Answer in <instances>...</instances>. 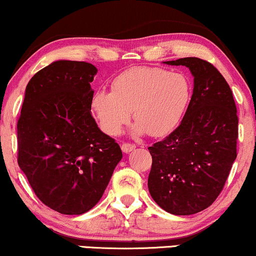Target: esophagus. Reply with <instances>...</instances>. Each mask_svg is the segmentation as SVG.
I'll use <instances>...</instances> for the list:
<instances>
[{
	"instance_id": "1",
	"label": "esophagus",
	"mask_w": 256,
	"mask_h": 256,
	"mask_svg": "<svg viewBox=\"0 0 256 256\" xmlns=\"http://www.w3.org/2000/svg\"><path fill=\"white\" fill-rule=\"evenodd\" d=\"M135 145H133V144H128V142H124V144H122V146H121V148H122V151L124 152V153H129V152H132V151H134L135 150Z\"/></svg>"
}]
</instances>
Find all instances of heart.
Wrapping results in <instances>:
<instances>
[{
  "mask_svg": "<svg viewBox=\"0 0 256 256\" xmlns=\"http://www.w3.org/2000/svg\"><path fill=\"white\" fill-rule=\"evenodd\" d=\"M190 99L184 75L156 67H136L122 72L111 81V92L98 90L91 110L106 134L117 135L129 121L134 135L163 136L176 128Z\"/></svg>",
  "mask_w": 256,
  "mask_h": 256,
  "instance_id": "1",
  "label": "heart"
}]
</instances>
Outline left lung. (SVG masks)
<instances>
[{
  "mask_svg": "<svg viewBox=\"0 0 256 256\" xmlns=\"http://www.w3.org/2000/svg\"><path fill=\"white\" fill-rule=\"evenodd\" d=\"M186 66L194 76L188 109L180 126L148 147V190L171 214H194L211 206L237 157L238 117L232 92L214 66L198 57L164 62Z\"/></svg>",
  "mask_w": 256,
  "mask_h": 256,
  "instance_id": "1",
  "label": "left lung"
}]
</instances>
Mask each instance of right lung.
Instances as JSON below:
<instances>
[{"mask_svg":"<svg viewBox=\"0 0 256 256\" xmlns=\"http://www.w3.org/2000/svg\"><path fill=\"white\" fill-rule=\"evenodd\" d=\"M97 68L60 60L26 86L18 121V164L38 199L62 214H82L103 196L122 159L118 144L91 115Z\"/></svg>","mask_w":256,"mask_h":256,"instance_id":"obj_1","label":"right lung"}]
</instances>
